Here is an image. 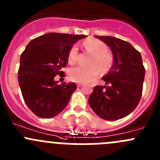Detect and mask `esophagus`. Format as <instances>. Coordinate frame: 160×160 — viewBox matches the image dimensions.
<instances>
[{"label":"esophagus","instance_id":"34e87169","mask_svg":"<svg viewBox=\"0 0 160 160\" xmlns=\"http://www.w3.org/2000/svg\"><path fill=\"white\" fill-rule=\"evenodd\" d=\"M82 85H83V83H77V87H78V88L81 87Z\"/></svg>","mask_w":160,"mask_h":160}]
</instances>
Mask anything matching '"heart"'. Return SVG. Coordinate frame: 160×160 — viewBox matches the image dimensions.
<instances>
[{
    "label": "heart",
    "mask_w": 160,
    "mask_h": 160,
    "mask_svg": "<svg viewBox=\"0 0 160 160\" xmlns=\"http://www.w3.org/2000/svg\"><path fill=\"white\" fill-rule=\"evenodd\" d=\"M87 52L91 53L88 64L90 66H77L70 71L72 80L78 83H87L96 78L101 71H108L114 63L112 54L108 52V46L104 42L96 38H88L83 43ZM79 49L77 45H73L68 52V61L70 64L75 63L78 59Z\"/></svg>",
    "instance_id": "heart-1"
}]
</instances>
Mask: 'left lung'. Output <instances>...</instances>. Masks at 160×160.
<instances>
[{
    "instance_id": "left-lung-1",
    "label": "left lung",
    "mask_w": 160,
    "mask_h": 160,
    "mask_svg": "<svg viewBox=\"0 0 160 160\" xmlns=\"http://www.w3.org/2000/svg\"><path fill=\"white\" fill-rule=\"evenodd\" d=\"M110 47L114 64L103 77L105 86H95L88 102L101 118L113 121L128 115L139 103L145 67L139 52L129 42L111 36H98Z\"/></svg>"
}]
</instances>
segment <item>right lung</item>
<instances>
[{"instance_id":"1","label":"right lung","mask_w":160,"mask_h":160,"mask_svg":"<svg viewBox=\"0 0 160 160\" xmlns=\"http://www.w3.org/2000/svg\"><path fill=\"white\" fill-rule=\"evenodd\" d=\"M85 37L52 32L27 45L21 55L18 79L24 101L35 115L53 118L68 104L77 86L74 83L58 84L54 78L65 77L62 69L67 67L70 48Z\"/></svg>"}]
</instances>
